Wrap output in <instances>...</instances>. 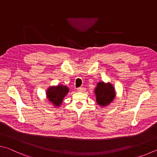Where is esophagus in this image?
I'll return each mask as SVG.
<instances>
[{
    "label": "esophagus",
    "mask_w": 157,
    "mask_h": 157,
    "mask_svg": "<svg viewBox=\"0 0 157 157\" xmlns=\"http://www.w3.org/2000/svg\"><path fill=\"white\" fill-rule=\"evenodd\" d=\"M77 90H78V92H84L85 88L84 87H79V88H78Z\"/></svg>",
    "instance_id": "34e87169"
}]
</instances>
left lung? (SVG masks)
<instances>
[{
  "label": "left lung",
  "instance_id": "8db88e82",
  "mask_svg": "<svg viewBox=\"0 0 157 157\" xmlns=\"http://www.w3.org/2000/svg\"><path fill=\"white\" fill-rule=\"evenodd\" d=\"M96 101L99 106H106L115 98V90L110 83L99 82L95 89Z\"/></svg>",
  "mask_w": 157,
  "mask_h": 157
}]
</instances>
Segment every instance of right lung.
I'll return each instance as SVG.
<instances>
[{
	"instance_id": "1",
	"label": "right lung",
	"mask_w": 157,
	"mask_h": 157,
	"mask_svg": "<svg viewBox=\"0 0 157 157\" xmlns=\"http://www.w3.org/2000/svg\"><path fill=\"white\" fill-rule=\"evenodd\" d=\"M69 91V88L63 85L50 86L47 90V98L54 105V106L59 107L60 106L64 98Z\"/></svg>"
}]
</instances>
